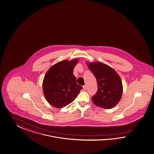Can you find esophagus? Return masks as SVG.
Returning <instances> with one entry per match:
<instances>
[{"label": "esophagus", "instance_id": "esophagus-1", "mask_svg": "<svg viewBox=\"0 0 154 154\" xmlns=\"http://www.w3.org/2000/svg\"><path fill=\"white\" fill-rule=\"evenodd\" d=\"M83 89H84V90H86V89H87V86H86V85H85L83 86Z\"/></svg>", "mask_w": 154, "mask_h": 154}]
</instances>
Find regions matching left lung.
Returning a JSON list of instances; mask_svg holds the SVG:
<instances>
[{
    "instance_id": "8db88e82",
    "label": "left lung",
    "mask_w": 154,
    "mask_h": 154,
    "mask_svg": "<svg viewBox=\"0 0 154 154\" xmlns=\"http://www.w3.org/2000/svg\"><path fill=\"white\" fill-rule=\"evenodd\" d=\"M98 84L97 93L92 97L94 103L100 107L111 109L120 101L122 94L121 79L109 66L100 62L88 63Z\"/></svg>"
}]
</instances>
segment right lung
Returning <instances> with one entry per match:
<instances>
[{
  "label": "right lung",
  "mask_w": 154,
  "mask_h": 154,
  "mask_svg": "<svg viewBox=\"0 0 154 154\" xmlns=\"http://www.w3.org/2000/svg\"><path fill=\"white\" fill-rule=\"evenodd\" d=\"M77 59L63 60L52 65L43 81V90L47 101L55 107H64L74 101L82 87L77 84L73 74Z\"/></svg>",
  "instance_id": "right-lung-1"
}]
</instances>
